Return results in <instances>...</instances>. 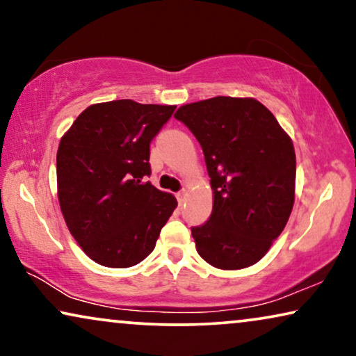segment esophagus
Returning <instances> with one entry per match:
<instances>
[{"label":"esophagus","instance_id":"1","mask_svg":"<svg viewBox=\"0 0 356 356\" xmlns=\"http://www.w3.org/2000/svg\"><path fill=\"white\" fill-rule=\"evenodd\" d=\"M177 199H178L179 204H183L184 199H186V189H181V191L177 193Z\"/></svg>","mask_w":356,"mask_h":356}]
</instances>
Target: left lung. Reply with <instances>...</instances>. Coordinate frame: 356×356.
<instances>
[{"instance_id": "left-lung-1", "label": "left lung", "mask_w": 356, "mask_h": 356, "mask_svg": "<svg viewBox=\"0 0 356 356\" xmlns=\"http://www.w3.org/2000/svg\"><path fill=\"white\" fill-rule=\"evenodd\" d=\"M175 118L201 144L213 191L209 220L191 228L199 256L223 270L256 264L293 209L291 139L254 99L213 97L179 106Z\"/></svg>"}]
</instances>
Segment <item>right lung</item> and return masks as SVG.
<instances>
[{
    "label": "right lung",
    "mask_w": 356,
    "mask_h": 356,
    "mask_svg": "<svg viewBox=\"0 0 356 356\" xmlns=\"http://www.w3.org/2000/svg\"><path fill=\"white\" fill-rule=\"evenodd\" d=\"M177 106L95 104L77 116L56 154L58 199L71 235L97 264L124 269L154 251L177 199L145 181L150 143Z\"/></svg>",
    "instance_id": "add662e5"
}]
</instances>
